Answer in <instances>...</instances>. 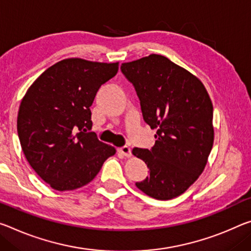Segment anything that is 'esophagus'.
Segmentation results:
<instances>
[{
  "instance_id": "34e87169",
  "label": "esophagus",
  "mask_w": 251,
  "mask_h": 251,
  "mask_svg": "<svg viewBox=\"0 0 251 251\" xmlns=\"http://www.w3.org/2000/svg\"><path fill=\"white\" fill-rule=\"evenodd\" d=\"M118 153L125 157H129L132 155V152H130V149L128 146H123L121 149H118Z\"/></svg>"
}]
</instances>
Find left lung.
Segmentation results:
<instances>
[{"label":"left lung","mask_w":251,"mask_h":251,"mask_svg":"<svg viewBox=\"0 0 251 251\" xmlns=\"http://www.w3.org/2000/svg\"><path fill=\"white\" fill-rule=\"evenodd\" d=\"M121 69L135 87L143 118L156 129L152 150L133 149L150 169L136 186L156 200H171L198 180L208 162L214 140L211 99L200 79L164 55L150 54Z\"/></svg>","instance_id":"obj_1"}]
</instances>
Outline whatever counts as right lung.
<instances>
[{"label":"right lung","instance_id":"right-lung-1","mask_svg":"<svg viewBox=\"0 0 251 251\" xmlns=\"http://www.w3.org/2000/svg\"><path fill=\"white\" fill-rule=\"evenodd\" d=\"M117 71L118 62L65 59L40 75L22 98L18 114L22 151L52 189L68 191L88 184L116 153L88 130L95 96Z\"/></svg>","mask_w":251,"mask_h":251}]
</instances>
